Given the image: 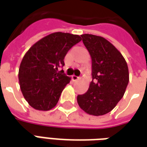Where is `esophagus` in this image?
<instances>
[{"mask_svg": "<svg viewBox=\"0 0 147 147\" xmlns=\"http://www.w3.org/2000/svg\"><path fill=\"white\" fill-rule=\"evenodd\" d=\"M78 79H79V78H78V77H77V76L75 75L72 76V80H73L74 82H76V81H78Z\"/></svg>", "mask_w": 147, "mask_h": 147, "instance_id": "1", "label": "esophagus"}]
</instances>
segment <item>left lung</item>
<instances>
[{"label": "left lung", "mask_w": 147, "mask_h": 147, "mask_svg": "<svg viewBox=\"0 0 147 147\" xmlns=\"http://www.w3.org/2000/svg\"><path fill=\"white\" fill-rule=\"evenodd\" d=\"M92 62V82L86 94L78 95V106L86 114L100 116L110 112L122 99L129 82L125 58L106 38L81 35Z\"/></svg>", "instance_id": "1"}]
</instances>
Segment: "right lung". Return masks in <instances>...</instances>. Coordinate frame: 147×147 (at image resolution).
I'll return each mask as SVG.
<instances>
[{
	"label": "right lung",
	"mask_w": 147,
	"mask_h": 147,
	"mask_svg": "<svg viewBox=\"0 0 147 147\" xmlns=\"http://www.w3.org/2000/svg\"><path fill=\"white\" fill-rule=\"evenodd\" d=\"M82 41L78 35L57 32L33 45L21 61L18 79L20 88L29 106L47 111L55 107L70 78L59 71L70 49Z\"/></svg>",
	"instance_id": "add662e5"
}]
</instances>
